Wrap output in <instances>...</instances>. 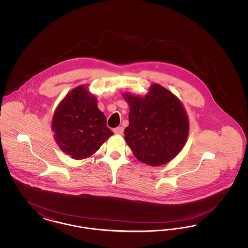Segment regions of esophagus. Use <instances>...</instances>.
I'll return each mask as SVG.
<instances>
[{"mask_svg":"<svg viewBox=\"0 0 248 248\" xmlns=\"http://www.w3.org/2000/svg\"><path fill=\"white\" fill-rule=\"evenodd\" d=\"M113 132H114L115 134H117V135H121V134H123V133H124V128H123L122 126H119V127L114 128V129H113Z\"/></svg>","mask_w":248,"mask_h":248,"instance_id":"obj_1","label":"esophagus"}]
</instances>
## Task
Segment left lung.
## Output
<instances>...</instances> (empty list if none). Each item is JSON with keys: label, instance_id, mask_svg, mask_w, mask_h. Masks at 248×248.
<instances>
[{"label": "left lung", "instance_id": "obj_1", "mask_svg": "<svg viewBox=\"0 0 248 248\" xmlns=\"http://www.w3.org/2000/svg\"><path fill=\"white\" fill-rule=\"evenodd\" d=\"M129 104V125L124 139L144 164L158 166L171 161L185 145L189 120L176 95L154 83L144 97L124 94Z\"/></svg>", "mask_w": 248, "mask_h": 248}]
</instances>
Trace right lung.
Instances as JSON below:
<instances>
[{"mask_svg":"<svg viewBox=\"0 0 248 248\" xmlns=\"http://www.w3.org/2000/svg\"><path fill=\"white\" fill-rule=\"evenodd\" d=\"M85 85L74 88L60 102L52 121L55 140L62 152L76 160L94 154L113 132Z\"/></svg>","mask_w":248,"mask_h":248,"instance_id":"add662e5","label":"right lung"}]
</instances>
